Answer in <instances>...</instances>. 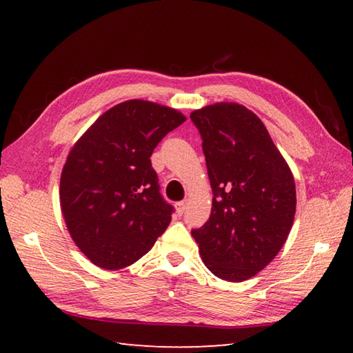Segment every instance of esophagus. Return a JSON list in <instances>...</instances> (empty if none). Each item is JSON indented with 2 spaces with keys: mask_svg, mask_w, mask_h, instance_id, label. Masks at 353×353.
Returning <instances> with one entry per match:
<instances>
[{
  "mask_svg": "<svg viewBox=\"0 0 353 353\" xmlns=\"http://www.w3.org/2000/svg\"><path fill=\"white\" fill-rule=\"evenodd\" d=\"M186 205H188V201H186V200L179 201V203H176V205H174V206H176V212H177L179 215H182V214L185 212V208H186Z\"/></svg>",
  "mask_w": 353,
  "mask_h": 353,
  "instance_id": "1",
  "label": "esophagus"
}]
</instances>
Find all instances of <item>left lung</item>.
Listing matches in <instances>:
<instances>
[{"label": "left lung", "mask_w": 353, "mask_h": 353, "mask_svg": "<svg viewBox=\"0 0 353 353\" xmlns=\"http://www.w3.org/2000/svg\"><path fill=\"white\" fill-rule=\"evenodd\" d=\"M212 188L209 220L191 234L209 272L243 282L265 268L288 238L294 177L252 110L215 103L194 110Z\"/></svg>", "instance_id": "left-lung-1"}]
</instances>
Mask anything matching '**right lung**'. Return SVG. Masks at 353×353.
Listing matches in <instances>:
<instances>
[{"instance_id":"right-lung-1","label":"right lung","mask_w":353,"mask_h":353,"mask_svg":"<svg viewBox=\"0 0 353 353\" xmlns=\"http://www.w3.org/2000/svg\"><path fill=\"white\" fill-rule=\"evenodd\" d=\"M185 121L176 109L129 100L104 112L71 148L61 208L72 241L92 264L132 265L168 228L174 208L159 192L150 156Z\"/></svg>"}]
</instances>
